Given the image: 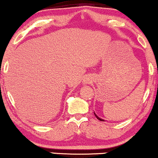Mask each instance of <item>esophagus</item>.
<instances>
[{"label":"esophagus","instance_id":"esophagus-1","mask_svg":"<svg viewBox=\"0 0 158 158\" xmlns=\"http://www.w3.org/2000/svg\"><path fill=\"white\" fill-rule=\"evenodd\" d=\"M89 81H90V79L89 78V77H85V79L83 80V82L85 84H87L89 82Z\"/></svg>","mask_w":158,"mask_h":158}]
</instances>
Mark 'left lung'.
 <instances>
[{
    "label": "left lung",
    "mask_w": 158,
    "mask_h": 158,
    "mask_svg": "<svg viewBox=\"0 0 158 158\" xmlns=\"http://www.w3.org/2000/svg\"><path fill=\"white\" fill-rule=\"evenodd\" d=\"M94 114H95V116H96V118H97V119L98 120H101V121H104V120H102V118H99V117H98L97 115V114H96L95 113H94Z\"/></svg>",
    "instance_id": "left-lung-1"
}]
</instances>
